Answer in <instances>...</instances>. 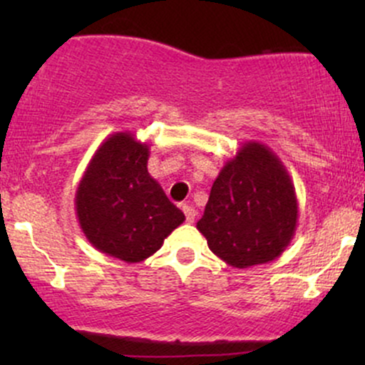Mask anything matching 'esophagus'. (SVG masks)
<instances>
[{"label": "esophagus", "instance_id": "obj_1", "mask_svg": "<svg viewBox=\"0 0 365 365\" xmlns=\"http://www.w3.org/2000/svg\"><path fill=\"white\" fill-rule=\"evenodd\" d=\"M182 211H183V215H185L187 223H194V220H195V216H197L195 209L192 207L190 204H183V206H182Z\"/></svg>", "mask_w": 365, "mask_h": 365}]
</instances>
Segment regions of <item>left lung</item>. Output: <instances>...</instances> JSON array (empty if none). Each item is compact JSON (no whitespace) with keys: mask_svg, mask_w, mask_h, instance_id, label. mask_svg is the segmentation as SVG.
Listing matches in <instances>:
<instances>
[{"mask_svg":"<svg viewBox=\"0 0 365 365\" xmlns=\"http://www.w3.org/2000/svg\"><path fill=\"white\" fill-rule=\"evenodd\" d=\"M299 221L295 187L276 154L249 140L221 168L197 230L209 249L233 267L278 259Z\"/></svg>","mask_w":365,"mask_h":365,"instance_id":"1","label":"left lung"}]
</instances>
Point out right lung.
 <instances>
[{
  "label": "right lung",
  "instance_id": "add662e5",
  "mask_svg": "<svg viewBox=\"0 0 365 365\" xmlns=\"http://www.w3.org/2000/svg\"><path fill=\"white\" fill-rule=\"evenodd\" d=\"M149 145L116 132L99 145L75 192L83 235L99 252L128 264L161 249L185 221L148 171Z\"/></svg>",
  "mask_w": 365,
  "mask_h": 365
}]
</instances>
